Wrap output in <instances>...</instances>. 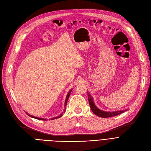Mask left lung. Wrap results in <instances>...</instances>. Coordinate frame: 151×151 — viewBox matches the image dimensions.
Wrapping results in <instances>:
<instances>
[{"label": "left lung", "mask_w": 151, "mask_h": 151, "mask_svg": "<svg viewBox=\"0 0 151 151\" xmlns=\"http://www.w3.org/2000/svg\"><path fill=\"white\" fill-rule=\"evenodd\" d=\"M88 99H89V105H90L91 110L92 111V112L95 114L99 116V117H113V116H116L120 114L125 112V111H127V109H125V110H121V111H112V112L104 111H101L100 109H99L96 106V105L94 104L92 97H91V94L88 92Z\"/></svg>", "instance_id": "obj_1"}]
</instances>
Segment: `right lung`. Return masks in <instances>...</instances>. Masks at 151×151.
I'll list each match as a JSON object with an SVG mask.
<instances>
[{
  "instance_id": "1",
  "label": "right lung",
  "mask_w": 151,
  "mask_h": 151,
  "mask_svg": "<svg viewBox=\"0 0 151 151\" xmlns=\"http://www.w3.org/2000/svg\"><path fill=\"white\" fill-rule=\"evenodd\" d=\"M71 91H72V89L70 90V91H69V92L68 93L67 96V97H66V99H65V109H64V111H63V112H62V113H61V114H60L59 116H57V117H55L51 118V120L55 119H58V118H59V117H62V115L63 114V113H64L65 112V109H66V106H67V101H68V98H69V97H70V93H71ZM27 115H28V116H30V117H33V118L37 119H38V120H42V121H46V119H43V118H40V117H35V116H32V115H30L29 114H27Z\"/></svg>"
}]
</instances>
